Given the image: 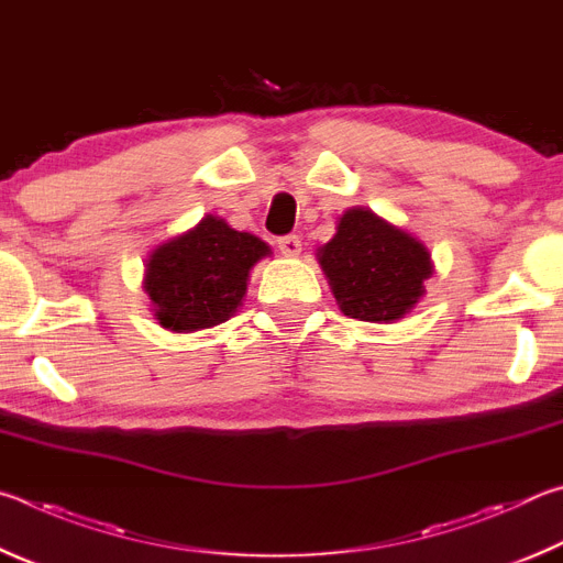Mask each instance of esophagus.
Masks as SVG:
<instances>
[{
    "label": "esophagus",
    "mask_w": 563,
    "mask_h": 563,
    "mask_svg": "<svg viewBox=\"0 0 563 563\" xmlns=\"http://www.w3.org/2000/svg\"><path fill=\"white\" fill-rule=\"evenodd\" d=\"M279 250L284 256H299L301 254V240L297 234H287V236H279Z\"/></svg>",
    "instance_id": "34e87169"
}]
</instances>
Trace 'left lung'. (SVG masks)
Masks as SVG:
<instances>
[{
    "instance_id": "1",
    "label": "left lung",
    "mask_w": 563,
    "mask_h": 563,
    "mask_svg": "<svg viewBox=\"0 0 563 563\" xmlns=\"http://www.w3.org/2000/svg\"><path fill=\"white\" fill-rule=\"evenodd\" d=\"M317 256L341 311L373 323L406 317L432 274L428 246L368 207L343 212L336 234Z\"/></svg>"
}]
</instances>
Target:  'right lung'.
I'll return each instance as SVG.
<instances>
[{"mask_svg": "<svg viewBox=\"0 0 563 563\" xmlns=\"http://www.w3.org/2000/svg\"><path fill=\"white\" fill-rule=\"evenodd\" d=\"M272 254L269 244L236 232L220 217L163 242L145 262L143 289L163 329L192 333L212 329L242 307L250 269Z\"/></svg>", "mask_w": 563, "mask_h": 563, "instance_id": "right-lung-1", "label": "right lung"}]
</instances>
